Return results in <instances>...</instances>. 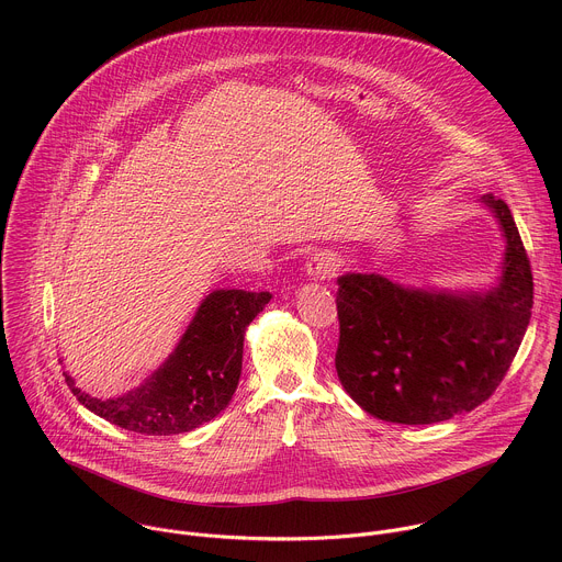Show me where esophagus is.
I'll use <instances>...</instances> for the list:
<instances>
[{"mask_svg": "<svg viewBox=\"0 0 562 562\" xmlns=\"http://www.w3.org/2000/svg\"><path fill=\"white\" fill-rule=\"evenodd\" d=\"M336 271H338V260L331 251L313 254L306 262V276L311 280H329L336 276Z\"/></svg>", "mask_w": 562, "mask_h": 562, "instance_id": "esophagus-1", "label": "esophagus"}]
</instances>
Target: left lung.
Listing matches in <instances>:
<instances>
[{
  "mask_svg": "<svg viewBox=\"0 0 562 562\" xmlns=\"http://www.w3.org/2000/svg\"><path fill=\"white\" fill-rule=\"evenodd\" d=\"M505 237L501 276L487 289L405 286L380 273L338 278L345 391L373 418L434 425L483 405L525 338L533 278L509 206L477 200Z\"/></svg>",
  "mask_w": 562,
  "mask_h": 562,
  "instance_id": "left-lung-1",
  "label": "left lung"
}]
</instances>
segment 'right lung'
Masks as SVG:
<instances>
[{
  "instance_id": "right-lung-1",
  "label": "right lung",
  "mask_w": 562,
  "mask_h": 562,
  "mask_svg": "<svg viewBox=\"0 0 562 562\" xmlns=\"http://www.w3.org/2000/svg\"><path fill=\"white\" fill-rule=\"evenodd\" d=\"M269 300L267 291H211L169 358L122 395L93 397L64 373L66 384L89 412L126 431L142 436L193 431L228 407L243 373L247 327Z\"/></svg>"
}]
</instances>
